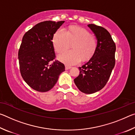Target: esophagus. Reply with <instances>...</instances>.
Returning a JSON list of instances; mask_svg holds the SVG:
<instances>
[{"label":"esophagus","mask_w":135,"mask_h":135,"mask_svg":"<svg viewBox=\"0 0 135 135\" xmlns=\"http://www.w3.org/2000/svg\"><path fill=\"white\" fill-rule=\"evenodd\" d=\"M71 68V66H69V65H65V70H69V69H70V68Z\"/></svg>","instance_id":"esophagus-1"}]
</instances>
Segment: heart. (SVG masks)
<instances>
[{"mask_svg":"<svg viewBox=\"0 0 135 135\" xmlns=\"http://www.w3.org/2000/svg\"><path fill=\"white\" fill-rule=\"evenodd\" d=\"M52 44L58 53L67 51L72 45L73 50L64 52L58 59L66 64L73 65L92 58L97 47L95 37L88 30L79 26H71L67 31L59 28L55 33Z\"/></svg>","mask_w":135,"mask_h":135,"instance_id":"heart-1","label":"heart"}]
</instances>
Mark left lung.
<instances>
[{
    "label": "left lung",
    "mask_w": 135,
    "mask_h": 135,
    "mask_svg": "<svg viewBox=\"0 0 135 135\" xmlns=\"http://www.w3.org/2000/svg\"><path fill=\"white\" fill-rule=\"evenodd\" d=\"M88 26L97 37V50L88 62L79 67L80 74L74 81L81 92L91 94L101 90L109 79L115 65L116 46L104 27L93 24Z\"/></svg>",
    "instance_id": "obj_1"
}]
</instances>
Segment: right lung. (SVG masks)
<instances>
[{
	"label": "right lung",
	"instance_id": "obj_1",
	"mask_svg": "<svg viewBox=\"0 0 135 135\" xmlns=\"http://www.w3.org/2000/svg\"><path fill=\"white\" fill-rule=\"evenodd\" d=\"M46 21L38 23L26 32L18 51L20 70L28 85L40 92H47L65 71V65L55 58L52 38L64 22Z\"/></svg>",
	"mask_w": 135,
	"mask_h": 135
}]
</instances>
